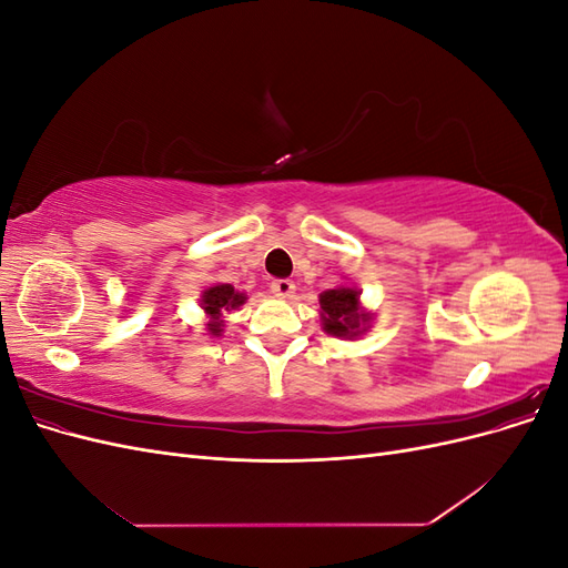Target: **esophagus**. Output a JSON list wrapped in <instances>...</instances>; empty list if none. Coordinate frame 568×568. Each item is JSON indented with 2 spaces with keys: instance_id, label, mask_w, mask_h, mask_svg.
<instances>
[{
  "instance_id": "34e87169",
  "label": "esophagus",
  "mask_w": 568,
  "mask_h": 568,
  "mask_svg": "<svg viewBox=\"0 0 568 568\" xmlns=\"http://www.w3.org/2000/svg\"><path fill=\"white\" fill-rule=\"evenodd\" d=\"M270 291L280 298H291V296H294V291H296V284L291 280H274L270 284Z\"/></svg>"
}]
</instances>
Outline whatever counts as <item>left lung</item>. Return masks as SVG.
Wrapping results in <instances>:
<instances>
[{"instance_id": "1", "label": "left lung", "mask_w": 568, "mask_h": 568, "mask_svg": "<svg viewBox=\"0 0 568 568\" xmlns=\"http://www.w3.org/2000/svg\"><path fill=\"white\" fill-rule=\"evenodd\" d=\"M357 291L348 286H336L320 296L322 322L326 334L334 336H357L359 324L367 322V315H359Z\"/></svg>"}]
</instances>
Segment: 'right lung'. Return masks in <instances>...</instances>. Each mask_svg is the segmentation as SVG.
<instances>
[{
	"label": "right lung",
	"instance_id": "obj_1",
	"mask_svg": "<svg viewBox=\"0 0 568 568\" xmlns=\"http://www.w3.org/2000/svg\"><path fill=\"white\" fill-rule=\"evenodd\" d=\"M244 301H246L244 294L234 291L232 284H217V286H211L209 291H203L201 305H203V311L211 315L209 329L213 336H220V332H222V320H220L222 311H234V307H239Z\"/></svg>",
	"mask_w": 568,
	"mask_h": 568
}]
</instances>
